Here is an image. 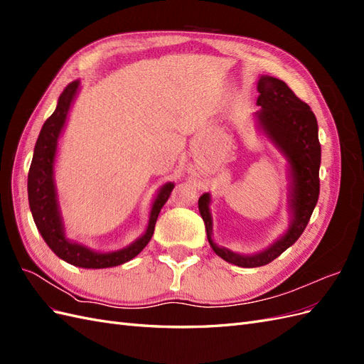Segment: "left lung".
Returning a JSON list of instances; mask_svg holds the SVG:
<instances>
[{
	"label": "left lung",
	"instance_id": "obj_1",
	"mask_svg": "<svg viewBox=\"0 0 364 364\" xmlns=\"http://www.w3.org/2000/svg\"><path fill=\"white\" fill-rule=\"evenodd\" d=\"M258 92L257 105L261 107L258 112L259 124L290 162L293 179L291 209L294 218L287 234L267 250L253 257H241L214 245L211 238V214L208 208L209 196L203 193L199 199V211L205 222L209 245L218 257L238 267L266 266L294 245L310 222L321 193V142L317 134V119L310 106L302 102L287 83L270 75L261 77Z\"/></svg>",
	"mask_w": 364,
	"mask_h": 364
}]
</instances>
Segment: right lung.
Wrapping results in <instances>:
<instances>
[{
    "label": "right lung",
    "instance_id": "1",
    "mask_svg": "<svg viewBox=\"0 0 364 364\" xmlns=\"http://www.w3.org/2000/svg\"><path fill=\"white\" fill-rule=\"evenodd\" d=\"M77 87H79V82H71L65 86L63 92L59 97L56 111L47 118V121L41 129L28 170L27 186L30 209L42 238L46 240V243L59 258L73 264V266L85 269L114 267L135 258L138 253L149 245L153 232H155L158 215L165 202L168 200L174 185L167 183L162 186L155 203H153L146 234L126 249L111 253H98L82 245L71 243L70 240L65 238L60 215L58 211L56 193H54L53 162L54 155H56L58 138L65 124V119H67V114L70 111L73 98L77 92Z\"/></svg>",
    "mask_w": 364,
    "mask_h": 364
}]
</instances>
